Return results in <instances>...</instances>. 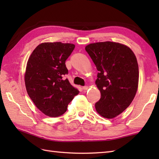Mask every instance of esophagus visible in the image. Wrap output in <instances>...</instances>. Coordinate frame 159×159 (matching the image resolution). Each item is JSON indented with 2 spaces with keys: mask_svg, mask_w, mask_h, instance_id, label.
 Instances as JSON below:
<instances>
[{
  "mask_svg": "<svg viewBox=\"0 0 159 159\" xmlns=\"http://www.w3.org/2000/svg\"><path fill=\"white\" fill-rule=\"evenodd\" d=\"M82 89L84 90V91H87V89H88V87L87 86H84L82 87Z\"/></svg>",
  "mask_w": 159,
  "mask_h": 159,
  "instance_id": "1",
  "label": "esophagus"
}]
</instances>
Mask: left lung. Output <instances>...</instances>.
Segmentation results:
<instances>
[{
  "label": "left lung",
  "instance_id": "left-lung-1",
  "mask_svg": "<svg viewBox=\"0 0 159 159\" xmlns=\"http://www.w3.org/2000/svg\"><path fill=\"white\" fill-rule=\"evenodd\" d=\"M85 50L98 71L96 85L100 99L95 104L100 116L113 119L126 110L136 95L139 83V66L136 56L122 43H92Z\"/></svg>",
  "mask_w": 159,
  "mask_h": 159
}]
</instances>
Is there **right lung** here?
<instances>
[{
  "mask_svg": "<svg viewBox=\"0 0 159 159\" xmlns=\"http://www.w3.org/2000/svg\"><path fill=\"white\" fill-rule=\"evenodd\" d=\"M75 45L61 42L39 44L26 63L25 82L26 92L38 109L46 116L58 117L79 91L63 78L68 73L66 61Z\"/></svg>",
  "mask_w": 159,
  "mask_h": 159,
  "instance_id": "obj_1",
  "label": "right lung"
}]
</instances>
